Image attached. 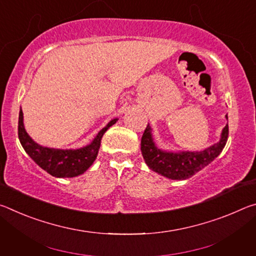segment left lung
I'll return each instance as SVG.
<instances>
[{"instance_id": "obj_1", "label": "left lung", "mask_w": 256, "mask_h": 256, "mask_svg": "<svg viewBox=\"0 0 256 256\" xmlns=\"http://www.w3.org/2000/svg\"><path fill=\"white\" fill-rule=\"evenodd\" d=\"M228 120V116L226 115ZM228 124L224 128L219 142L202 151H180L170 152L159 149L154 142L150 125H146L141 138V152L150 170L170 180H186L218 157L226 146Z\"/></svg>"}]
</instances>
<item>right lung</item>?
I'll return each instance as SVG.
<instances>
[{
	"label": "right lung",
	"mask_w": 256,
	"mask_h": 256,
	"mask_svg": "<svg viewBox=\"0 0 256 256\" xmlns=\"http://www.w3.org/2000/svg\"><path fill=\"white\" fill-rule=\"evenodd\" d=\"M118 118L112 120L105 128L98 132L96 138L88 146L80 149H54L42 146L34 142L28 136L24 126V112H19L18 136L20 144L26 152L34 162L48 174L54 177H76L88 170L97 158L98 150L100 148L102 138Z\"/></svg>",
	"instance_id": "right-lung-1"
}]
</instances>
